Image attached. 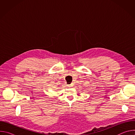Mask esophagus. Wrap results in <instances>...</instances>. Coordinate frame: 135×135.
<instances>
[{"label":"esophagus","instance_id":"1","mask_svg":"<svg viewBox=\"0 0 135 135\" xmlns=\"http://www.w3.org/2000/svg\"><path fill=\"white\" fill-rule=\"evenodd\" d=\"M73 86V85H72V84H70V85H68V86H69V87H71Z\"/></svg>","mask_w":135,"mask_h":135}]
</instances>
